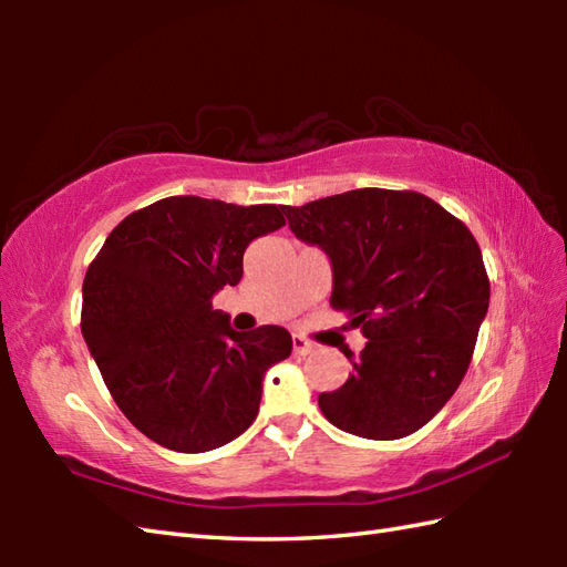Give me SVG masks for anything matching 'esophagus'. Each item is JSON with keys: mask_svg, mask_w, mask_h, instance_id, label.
I'll return each mask as SVG.
<instances>
[{"mask_svg": "<svg viewBox=\"0 0 567 567\" xmlns=\"http://www.w3.org/2000/svg\"><path fill=\"white\" fill-rule=\"evenodd\" d=\"M292 348H295V353H299V355H307V353L315 351V343L307 341L305 336L295 333V336H292Z\"/></svg>", "mask_w": 567, "mask_h": 567, "instance_id": "obj_1", "label": "esophagus"}]
</instances>
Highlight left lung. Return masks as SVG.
Returning <instances> with one entry per match:
<instances>
[{
	"instance_id": "obj_1",
	"label": "left lung",
	"mask_w": 567,
	"mask_h": 567,
	"mask_svg": "<svg viewBox=\"0 0 567 567\" xmlns=\"http://www.w3.org/2000/svg\"><path fill=\"white\" fill-rule=\"evenodd\" d=\"M292 234L331 258V307L368 339L351 378L319 394L333 426L394 441L436 416L463 382L489 305L470 228L412 189H351L285 207Z\"/></svg>"
}]
</instances>
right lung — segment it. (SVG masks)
<instances>
[{"label": "right lung", "instance_id": "add662e5", "mask_svg": "<svg viewBox=\"0 0 567 567\" xmlns=\"http://www.w3.org/2000/svg\"><path fill=\"white\" fill-rule=\"evenodd\" d=\"M282 207L165 197L106 236L82 282V336L116 406L177 453H204L258 416L262 375L292 353L282 327L238 333L212 297L244 275Z\"/></svg>", "mask_w": 567, "mask_h": 567}]
</instances>
